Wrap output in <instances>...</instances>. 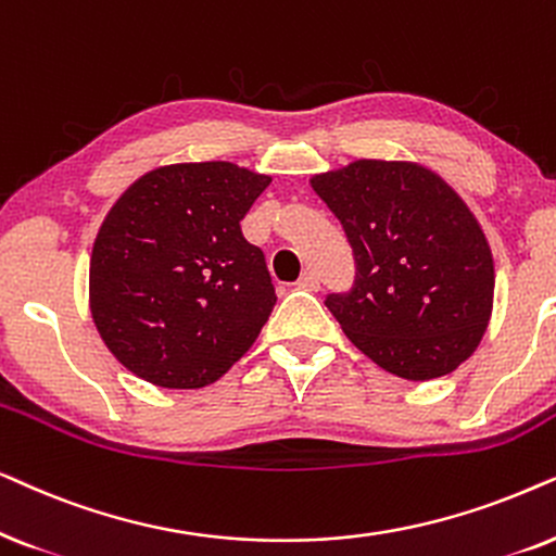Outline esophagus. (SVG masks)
Wrapping results in <instances>:
<instances>
[{"mask_svg": "<svg viewBox=\"0 0 556 556\" xmlns=\"http://www.w3.org/2000/svg\"><path fill=\"white\" fill-rule=\"evenodd\" d=\"M298 287H300V290H307V292L320 290V277H317V271H313V269L302 271V277L298 279Z\"/></svg>", "mask_w": 556, "mask_h": 556, "instance_id": "esophagus-1", "label": "esophagus"}]
</instances>
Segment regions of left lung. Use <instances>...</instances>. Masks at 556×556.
Returning a JSON list of instances; mask_svg holds the SVG:
<instances>
[{"label":"left lung","mask_w":556,"mask_h":556,"mask_svg":"<svg viewBox=\"0 0 556 556\" xmlns=\"http://www.w3.org/2000/svg\"><path fill=\"white\" fill-rule=\"evenodd\" d=\"M353 249V285L325 294L351 343L383 371H455L491 320L493 256L468 205L409 162L358 160L313 177Z\"/></svg>","instance_id":"obj_1"}]
</instances>
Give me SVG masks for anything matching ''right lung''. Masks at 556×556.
<instances>
[{
    "label": "right lung",
    "instance_id": "add662e5",
    "mask_svg": "<svg viewBox=\"0 0 556 556\" xmlns=\"http://www.w3.org/2000/svg\"><path fill=\"white\" fill-rule=\"evenodd\" d=\"M269 182L190 162L118 198L91 254V315L118 364L154 387L203 389L249 351L277 294L241 220Z\"/></svg>",
    "mask_w": 556,
    "mask_h": 556
}]
</instances>
